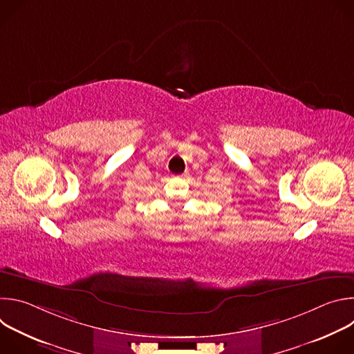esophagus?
Segmentation results:
<instances>
[{
    "mask_svg": "<svg viewBox=\"0 0 354 354\" xmlns=\"http://www.w3.org/2000/svg\"><path fill=\"white\" fill-rule=\"evenodd\" d=\"M186 176V174H182V175H178L176 178H185Z\"/></svg>",
    "mask_w": 354,
    "mask_h": 354,
    "instance_id": "1",
    "label": "esophagus"
}]
</instances>
